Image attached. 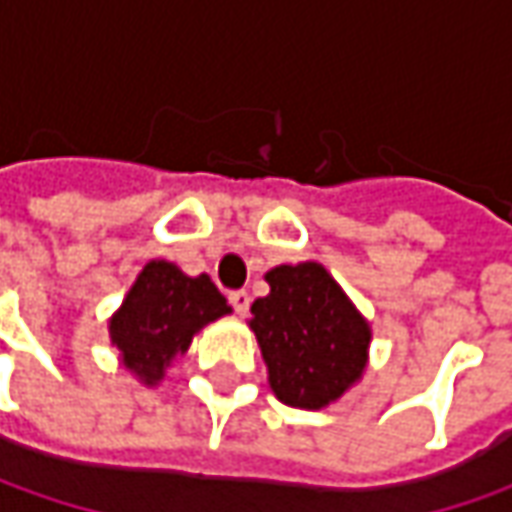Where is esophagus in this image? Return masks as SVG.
<instances>
[{"instance_id":"obj_1","label":"esophagus","mask_w":512,"mask_h":512,"mask_svg":"<svg viewBox=\"0 0 512 512\" xmlns=\"http://www.w3.org/2000/svg\"><path fill=\"white\" fill-rule=\"evenodd\" d=\"M227 299H230V305H233V310H236L239 316H245L247 310H250V293H247V290H233Z\"/></svg>"}]
</instances>
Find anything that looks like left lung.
Wrapping results in <instances>:
<instances>
[{
    "label": "left lung",
    "instance_id": "8db88e82",
    "mask_svg": "<svg viewBox=\"0 0 512 512\" xmlns=\"http://www.w3.org/2000/svg\"><path fill=\"white\" fill-rule=\"evenodd\" d=\"M270 293L256 299V333L267 382L279 402L319 410L362 379L370 325L319 262L267 270Z\"/></svg>",
    "mask_w": 512,
    "mask_h": 512
}]
</instances>
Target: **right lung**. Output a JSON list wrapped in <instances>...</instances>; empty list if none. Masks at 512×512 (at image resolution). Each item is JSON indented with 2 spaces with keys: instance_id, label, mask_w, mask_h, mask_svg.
<instances>
[{
  "instance_id": "1",
  "label": "right lung",
  "mask_w": 512,
  "mask_h": 512,
  "mask_svg": "<svg viewBox=\"0 0 512 512\" xmlns=\"http://www.w3.org/2000/svg\"><path fill=\"white\" fill-rule=\"evenodd\" d=\"M227 313L230 305L210 276H185L173 262L153 259L110 316V342L139 382L159 384L193 336Z\"/></svg>"
}]
</instances>
